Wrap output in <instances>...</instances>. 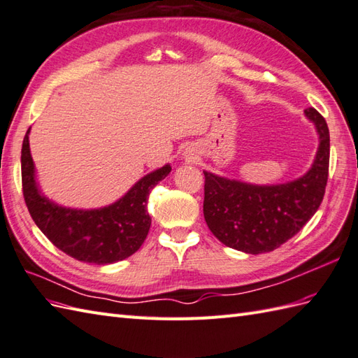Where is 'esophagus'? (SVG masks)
Wrapping results in <instances>:
<instances>
[{
	"label": "esophagus",
	"instance_id": "1",
	"mask_svg": "<svg viewBox=\"0 0 358 358\" xmlns=\"http://www.w3.org/2000/svg\"><path fill=\"white\" fill-rule=\"evenodd\" d=\"M184 156H185V159H193V152H189V150H187Z\"/></svg>",
	"mask_w": 358,
	"mask_h": 358
}]
</instances>
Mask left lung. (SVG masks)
Returning a JSON list of instances; mask_svg holds the SVG:
<instances>
[{
    "label": "left lung",
    "mask_w": 358,
    "mask_h": 358,
    "mask_svg": "<svg viewBox=\"0 0 358 358\" xmlns=\"http://www.w3.org/2000/svg\"><path fill=\"white\" fill-rule=\"evenodd\" d=\"M303 113L316 127L319 147L311 169L301 178L257 185L203 171V215L224 246L252 255L272 252L294 237L317 211L328 180L329 130L316 109Z\"/></svg>",
    "instance_id": "8db88e82"
}]
</instances>
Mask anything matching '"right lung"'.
Wrapping results in <instances>:
<instances>
[{
	"instance_id": "obj_1",
	"label": "right lung",
	"mask_w": 358,
	"mask_h": 358,
	"mask_svg": "<svg viewBox=\"0 0 358 358\" xmlns=\"http://www.w3.org/2000/svg\"><path fill=\"white\" fill-rule=\"evenodd\" d=\"M30 129L24 136L21 173L24 199L33 222L53 245L83 263L112 264L141 248L152 219L147 213L150 189L171 171L170 164L139 179L127 193L108 206L66 208L42 193L30 153Z\"/></svg>"
}]
</instances>
